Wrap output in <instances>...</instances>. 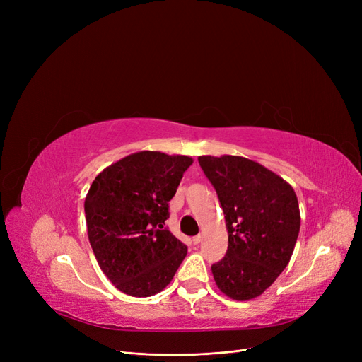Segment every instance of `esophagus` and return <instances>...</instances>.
Masks as SVG:
<instances>
[{"mask_svg":"<svg viewBox=\"0 0 362 362\" xmlns=\"http://www.w3.org/2000/svg\"><path fill=\"white\" fill-rule=\"evenodd\" d=\"M201 240H202V235L198 234V235H194V237L192 238V242H193L194 245H198V243H201Z\"/></svg>","mask_w":362,"mask_h":362,"instance_id":"obj_1","label":"esophagus"}]
</instances>
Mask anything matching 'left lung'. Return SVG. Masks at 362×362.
<instances>
[{
  "label": "left lung",
  "instance_id": "1",
  "mask_svg": "<svg viewBox=\"0 0 362 362\" xmlns=\"http://www.w3.org/2000/svg\"><path fill=\"white\" fill-rule=\"evenodd\" d=\"M222 205L226 255L211 272L217 287L235 300L269 288L287 267L300 229L296 193L261 164L235 156L198 158Z\"/></svg>",
  "mask_w": 362,
  "mask_h": 362
}]
</instances>
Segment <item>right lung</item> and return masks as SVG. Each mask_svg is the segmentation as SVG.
Returning <instances> with one entry per match:
<instances>
[{
    "mask_svg": "<svg viewBox=\"0 0 362 362\" xmlns=\"http://www.w3.org/2000/svg\"><path fill=\"white\" fill-rule=\"evenodd\" d=\"M192 163L185 156L141 151L92 182L84 201L89 242L101 270L122 293L148 298L161 291L187 255L164 222Z\"/></svg>",
    "mask_w": 362,
    "mask_h": 362,
    "instance_id": "obj_1",
    "label": "right lung"
}]
</instances>
